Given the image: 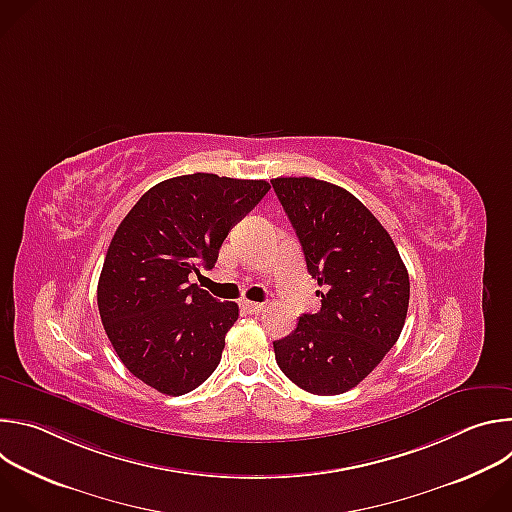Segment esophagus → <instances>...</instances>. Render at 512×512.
<instances>
[{
    "label": "esophagus",
    "instance_id": "1",
    "mask_svg": "<svg viewBox=\"0 0 512 512\" xmlns=\"http://www.w3.org/2000/svg\"><path fill=\"white\" fill-rule=\"evenodd\" d=\"M243 308H245L249 314H261V312L265 310V304H257V302L245 300V302H243Z\"/></svg>",
    "mask_w": 512,
    "mask_h": 512
}]
</instances>
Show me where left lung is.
<instances>
[{"instance_id": "left-lung-1", "label": "left lung", "mask_w": 512, "mask_h": 512, "mask_svg": "<svg viewBox=\"0 0 512 512\" xmlns=\"http://www.w3.org/2000/svg\"><path fill=\"white\" fill-rule=\"evenodd\" d=\"M273 190L322 289L318 314L275 340L283 375L314 395L356 387L397 342L409 273L375 214L348 190L316 178H273Z\"/></svg>"}]
</instances>
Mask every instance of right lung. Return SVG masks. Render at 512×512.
Wrapping results in <instances>:
<instances>
[{"label":"right lung","instance_id":"1","mask_svg":"<svg viewBox=\"0 0 512 512\" xmlns=\"http://www.w3.org/2000/svg\"><path fill=\"white\" fill-rule=\"evenodd\" d=\"M265 180L188 174L145 192L117 227L97 287L103 328L131 375L184 395L218 367L239 318L188 281L212 269L229 231L267 194Z\"/></svg>","mask_w":512,"mask_h":512}]
</instances>
